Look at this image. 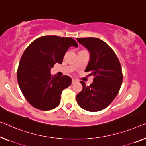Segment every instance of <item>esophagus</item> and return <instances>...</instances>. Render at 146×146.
I'll return each instance as SVG.
<instances>
[{"label":"esophagus","mask_w":146,"mask_h":146,"mask_svg":"<svg viewBox=\"0 0 146 146\" xmlns=\"http://www.w3.org/2000/svg\"><path fill=\"white\" fill-rule=\"evenodd\" d=\"M77 82V80L76 79H72V84L75 83V82Z\"/></svg>","instance_id":"1"}]
</instances>
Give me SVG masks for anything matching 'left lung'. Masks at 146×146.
I'll return each instance as SVG.
<instances>
[{
    "label": "left lung",
    "mask_w": 146,
    "mask_h": 146,
    "mask_svg": "<svg viewBox=\"0 0 146 146\" xmlns=\"http://www.w3.org/2000/svg\"><path fill=\"white\" fill-rule=\"evenodd\" d=\"M90 52V61L85 72L93 75V82L86 86L80 81L82 90L77 95L80 108L88 111H99L107 108L118 94L123 82L120 62L114 51L100 39L77 38Z\"/></svg>",
    "instance_id": "obj_1"
}]
</instances>
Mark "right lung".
I'll use <instances>...</instances> for the list:
<instances>
[{"label": "right lung", "mask_w": 146, "mask_h": 146, "mask_svg": "<svg viewBox=\"0 0 146 146\" xmlns=\"http://www.w3.org/2000/svg\"><path fill=\"white\" fill-rule=\"evenodd\" d=\"M71 46H78L72 38L44 36L32 42L23 52L17 68V82L33 107L48 111L60 104L62 91L71 85V79L52 75L50 70L56 63L62 64Z\"/></svg>", "instance_id": "add662e5"}]
</instances>
